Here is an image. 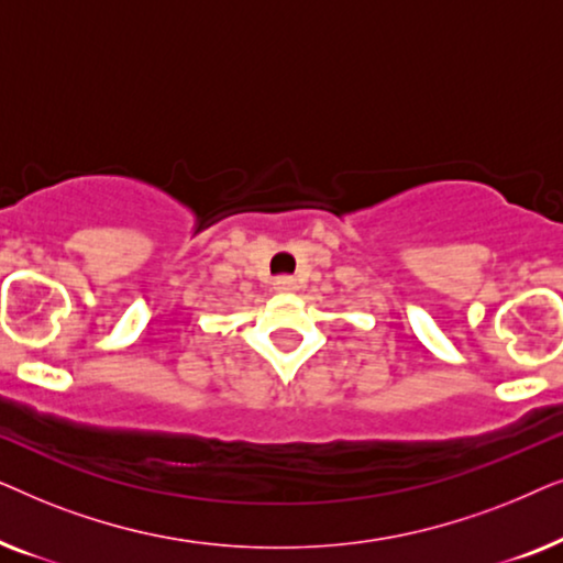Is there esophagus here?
<instances>
[{"mask_svg": "<svg viewBox=\"0 0 563 563\" xmlns=\"http://www.w3.org/2000/svg\"><path fill=\"white\" fill-rule=\"evenodd\" d=\"M274 289H279V291H295L297 289V279L295 276H289V274H279L274 279Z\"/></svg>", "mask_w": 563, "mask_h": 563, "instance_id": "1", "label": "esophagus"}]
</instances>
